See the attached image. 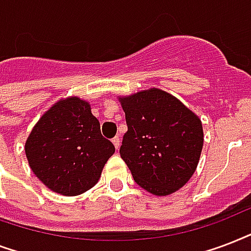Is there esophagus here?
I'll return each mask as SVG.
<instances>
[{
  "label": "esophagus",
  "instance_id": "34e87169",
  "mask_svg": "<svg viewBox=\"0 0 251 251\" xmlns=\"http://www.w3.org/2000/svg\"><path fill=\"white\" fill-rule=\"evenodd\" d=\"M112 144L115 145L116 149H119V148H120V139H119V136H115V137L112 139Z\"/></svg>",
  "mask_w": 251,
  "mask_h": 251
}]
</instances>
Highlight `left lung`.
Returning a JSON list of instances; mask_svg holds the SVG:
<instances>
[{
  "label": "left lung",
  "instance_id": "left-lung-1",
  "mask_svg": "<svg viewBox=\"0 0 251 251\" xmlns=\"http://www.w3.org/2000/svg\"><path fill=\"white\" fill-rule=\"evenodd\" d=\"M126 112L120 157L140 187L166 196L187 183L199 164L203 126L179 99L153 87L119 97Z\"/></svg>",
  "mask_w": 251,
  "mask_h": 251
}]
</instances>
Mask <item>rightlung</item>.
<instances>
[{
	"mask_svg": "<svg viewBox=\"0 0 251 251\" xmlns=\"http://www.w3.org/2000/svg\"><path fill=\"white\" fill-rule=\"evenodd\" d=\"M25 152L40 182L60 195L75 196L98 182L115 147L100 133L90 103L68 97L43 114L27 137Z\"/></svg>",
	"mask_w": 251,
	"mask_h": 251,
	"instance_id": "right-lung-1",
	"label": "right lung"
}]
</instances>
